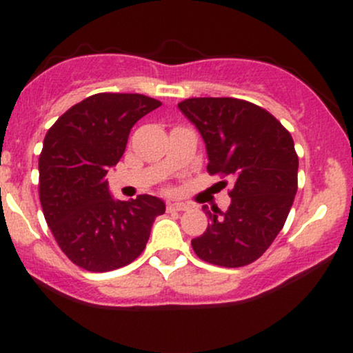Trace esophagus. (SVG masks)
<instances>
[{
  "mask_svg": "<svg viewBox=\"0 0 353 353\" xmlns=\"http://www.w3.org/2000/svg\"><path fill=\"white\" fill-rule=\"evenodd\" d=\"M189 209L188 204H184V202H169L168 204V210H185Z\"/></svg>",
  "mask_w": 353,
  "mask_h": 353,
  "instance_id": "esophagus-1",
  "label": "esophagus"
}]
</instances>
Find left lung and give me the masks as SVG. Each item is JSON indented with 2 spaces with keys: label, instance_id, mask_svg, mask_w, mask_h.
<instances>
[{
  "label": "left lung",
  "instance_id": "obj_1",
  "mask_svg": "<svg viewBox=\"0 0 353 353\" xmlns=\"http://www.w3.org/2000/svg\"><path fill=\"white\" fill-rule=\"evenodd\" d=\"M205 144L208 171L234 179L230 205L208 210L210 224L192 249L202 261L242 267L257 261L281 232L297 192L294 139L265 109L234 98L177 104Z\"/></svg>",
  "mask_w": 353,
  "mask_h": 353
}]
</instances>
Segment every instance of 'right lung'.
Returning a JSON list of instances; mask_svg holds the SVG:
<instances>
[{
	"label": "right lung",
	"mask_w": 353,
	"mask_h": 353,
	"mask_svg": "<svg viewBox=\"0 0 353 353\" xmlns=\"http://www.w3.org/2000/svg\"><path fill=\"white\" fill-rule=\"evenodd\" d=\"M161 106L144 94L99 92L52 124L39 156V199L52 236L71 262L108 272L139 257L163 199L141 194L112 197L106 174L119 163L129 132Z\"/></svg>",
	"instance_id": "add662e5"
}]
</instances>
